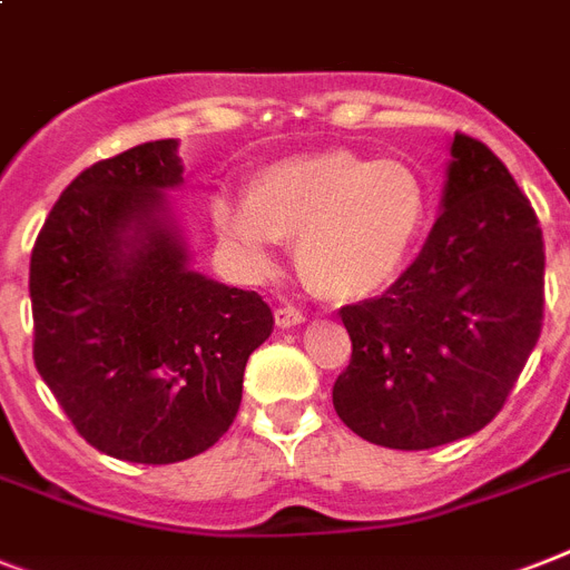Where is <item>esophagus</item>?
I'll return each mask as SVG.
<instances>
[{"label":"esophagus","mask_w":570,"mask_h":570,"mask_svg":"<svg viewBox=\"0 0 570 570\" xmlns=\"http://www.w3.org/2000/svg\"><path fill=\"white\" fill-rule=\"evenodd\" d=\"M275 322H277V327H295V325H301V322H304V313H301V309H295V307H277L275 309Z\"/></svg>","instance_id":"1"}]
</instances>
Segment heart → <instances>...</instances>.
<instances>
[{"label":"heart","instance_id":"obj_1","mask_svg":"<svg viewBox=\"0 0 570 570\" xmlns=\"http://www.w3.org/2000/svg\"><path fill=\"white\" fill-rule=\"evenodd\" d=\"M216 228L254 269L272 245H295L301 281L333 304L386 293L413 261L430 219V189L410 164L348 149L272 164L245 202L219 198Z\"/></svg>","mask_w":570,"mask_h":570}]
</instances>
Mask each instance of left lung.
I'll use <instances>...</instances> for the list:
<instances>
[{
	"label": "left lung",
	"instance_id": "left-lung-1",
	"mask_svg": "<svg viewBox=\"0 0 570 570\" xmlns=\"http://www.w3.org/2000/svg\"><path fill=\"white\" fill-rule=\"evenodd\" d=\"M544 313L535 210L489 146L453 134L442 213L381 298L340 309L351 363L333 410L365 442L428 451L483 430L533 354Z\"/></svg>",
	"mask_w": 570,
	"mask_h": 570
}]
</instances>
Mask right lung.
<instances>
[{"mask_svg":"<svg viewBox=\"0 0 570 570\" xmlns=\"http://www.w3.org/2000/svg\"><path fill=\"white\" fill-rule=\"evenodd\" d=\"M180 173L175 140L92 164L31 252L37 372L92 448L146 465L219 442L275 325L257 293L189 269L164 196Z\"/></svg>","mask_w":570,"mask_h":570,"instance_id":"obj_1","label":"right lung"}]
</instances>
